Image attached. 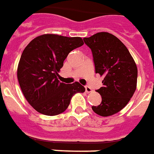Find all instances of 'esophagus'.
<instances>
[{
    "instance_id": "obj_1",
    "label": "esophagus",
    "mask_w": 154,
    "mask_h": 154,
    "mask_svg": "<svg viewBox=\"0 0 154 154\" xmlns=\"http://www.w3.org/2000/svg\"><path fill=\"white\" fill-rule=\"evenodd\" d=\"M85 89H86V92H87V93H91V92L92 91V89L91 88L90 86H86V87H85Z\"/></svg>"
}]
</instances>
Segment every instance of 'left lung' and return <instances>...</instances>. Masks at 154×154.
Segmentation results:
<instances>
[{
	"instance_id": "obj_1",
	"label": "left lung",
	"mask_w": 154,
	"mask_h": 154,
	"mask_svg": "<svg viewBox=\"0 0 154 154\" xmlns=\"http://www.w3.org/2000/svg\"><path fill=\"white\" fill-rule=\"evenodd\" d=\"M83 40L92 51L95 72L103 77V86L96 91L102 102L92 109L102 117L112 116L125 108L136 90L135 60L126 45L111 33L98 32Z\"/></svg>"
}]
</instances>
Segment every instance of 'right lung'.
<instances>
[{"instance_id":"add662e5","label":"right lung","mask_w":154,"mask_h":154,"mask_svg":"<svg viewBox=\"0 0 154 154\" xmlns=\"http://www.w3.org/2000/svg\"><path fill=\"white\" fill-rule=\"evenodd\" d=\"M83 44L78 36L44 34L25 47L17 77L24 97L38 112L47 116L60 114L68 109L74 94L85 91L79 82L65 84L57 77L68 54Z\"/></svg>"}]
</instances>
